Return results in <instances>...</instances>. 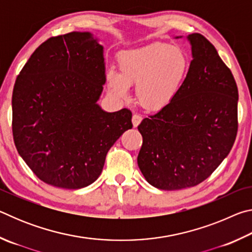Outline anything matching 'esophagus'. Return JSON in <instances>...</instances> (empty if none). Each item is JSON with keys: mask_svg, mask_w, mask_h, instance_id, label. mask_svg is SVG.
I'll use <instances>...</instances> for the list:
<instances>
[{"mask_svg": "<svg viewBox=\"0 0 252 252\" xmlns=\"http://www.w3.org/2000/svg\"><path fill=\"white\" fill-rule=\"evenodd\" d=\"M142 121V117L140 116V114H133V116H132V123H133V126L135 127V126H138L139 125H140V122Z\"/></svg>", "mask_w": 252, "mask_h": 252, "instance_id": "1", "label": "esophagus"}]
</instances>
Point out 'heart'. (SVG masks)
Instances as JSON below:
<instances>
[{
	"label": "heart",
	"mask_w": 252,
	"mask_h": 252,
	"mask_svg": "<svg viewBox=\"0 0 252 252\" xmlns=\"http://www.w3.org/2000/svg\"><path fill=\"white\" fill-rule=\"evenodd\" d=\"M119 71L108 73V84L122 100L129 97V87L135 85L139 103L157 111L168 105L180 90L188 72L183 51L167 43H152L126 51L118 58Z\"/></svg>",
	"instance_id": "obj_1"
}]
</instances>
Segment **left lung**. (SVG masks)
<instances>
[{"instance_id":"left-lung-1","label":"left lung","mask_w":252,"mask_h":252,"mask_svg":"<svg viewBox=\"0 0 252 252\" xmlns=\"http://www.w3.org/2000/svg\"><path fill=\"white\" fill-rule=\"evenodd\" d=\"M192 61L180 90L138 126V165L158 189L180 190L206 180L229 155L238 132V88L215 46L187 36Z\"/></svg>"}]
</instances>
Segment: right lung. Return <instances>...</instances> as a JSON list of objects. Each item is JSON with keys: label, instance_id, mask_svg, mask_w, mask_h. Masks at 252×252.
<instances>
[{"label": "right lung", "instance_id": "1", "mask_svg": "<svg viewBox=\"0 0 252 252\" xmlns=\"http://www.w3.org/2000/svg\"><path fill=\"white\" fill-rule=\"evenodd\" d=\"M104 83L103 46L89 32L50 37L25 63L12 95V131L40 180L80 189L99 178L110 148L132 127L129 109L97 105Z\"/></svg>", "mask_w": 252, "mask_h": 252}]
</instances>
